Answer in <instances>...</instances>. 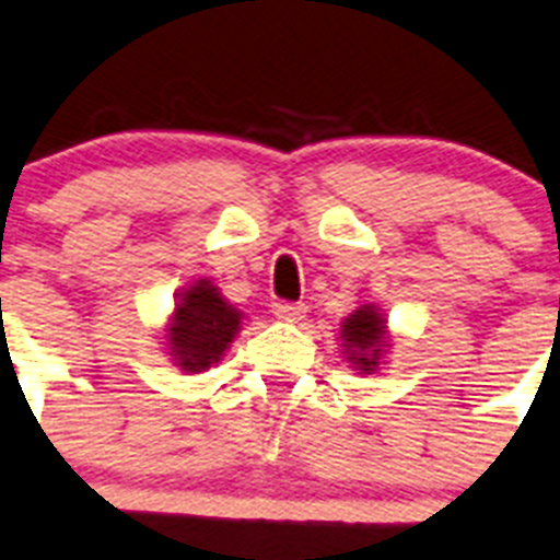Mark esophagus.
<instances>
[{
	"instance_id": "esophagus-1",
	"label": "esophagus",
	"mask_w": 560,
	"mask_h": 560,
	"mask_svg": "<svg viewBox=\"0 0 560 560\" xmlns=\"http://www.w3.org/2000/svg\"><path fill=\"white\" fill-rule=\"evenodd\" d=\"M272 313H276V318H279V322L295 324V322H302L304 313H307V307H304V304H293V302H279L276 307H272Z\"/></svg>"
}]
</instances>
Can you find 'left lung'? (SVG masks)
Listing matches in <instances>:
<instances>
[{
    "label": "left lung",
    "instance_id": "8db88e82",
    "mask_svg": "<svg viewBox=\"0 0 560 560\" xmlns=\"http://www.w3.org/2000/svg\"><path fill=\"white\" fill-rule=\"evenodd\" d=\"M338 338H341V350H345L352 368L359 373H375L384 352L389 350L387 318L378 310V304H361L341 322Z\"/></svg>",
    "mask_w": 560,
    "mask_h": 560
}]
</instances>
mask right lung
<instances>
[{"instance_id": "add662e5", "label": "right lung", "mask_w": 560, "mask_h": 560, "mask_svg": "<svg viewBox=\"0 0 560 560\" xmlns=\"http://www.w3.org/2000/svg\"><path fill=\"white\" fill-rule=\"evenodd\" d=\"M242 318L213 281L192 279L178 290L173 316L164 327V345L173 364L185 373H205L219 364L242 330Z\"/></svg>"}]
</instances>
